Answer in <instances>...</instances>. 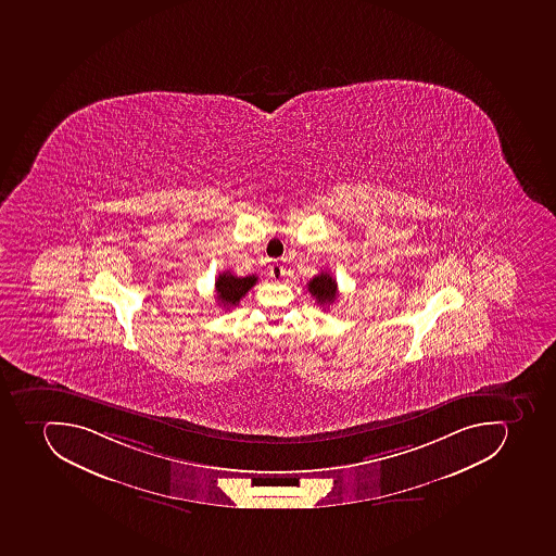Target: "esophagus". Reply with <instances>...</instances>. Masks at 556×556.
I'll use <instances>...</instances> for the list:
<instances>
[{"label": "esophagus", "mask_w": 556, "mask_h": 556, "mask_svg": "<svg viewBox=\"0 0 556 556\" xmlns=\"http://www.w3.org/2000/svg\"><path fill=\"white\" fill-rule=\"evenodd\" d=\"M285 267L280 265V263H274V265H270V274L271 279L274 280H280L282 277H285Z\"/></svg>", "instance_id": "esophagus-1"}]
</instances>
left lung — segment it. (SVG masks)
Segmentation results:
<instances>
[{"label":"left lung","mask_w":556,"mask_h":556,"mask_svg":"<svg viewBox=\"0 0 556 556\" xmlns=\"http://www.w3.org/2000/svg\"><path fill=\"white\" fill-rule=\"evenodd\" d=\"M337 280L329 276L328 271H320L319 276L308 282V291L323 307L337 300Z\"/></svg>","instance_id":"1"}]
</instances>
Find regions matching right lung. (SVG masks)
<instances>
[{
    "mask_svg": "<svg viewBox=\"0 0 556 556\" xmlns=\"http://www.w3.org/2000/svg\"><path fill=\"white\" fill-rule=\"evenodd\" d=\"M258 277H237L230 271H223L216 279V298H218L219 307L233 308L239 305L240 298L245 296L249 289L256 285Z\"/></svg>",
    "mask_w": 556,
    "mask_h": 556,
    "instance_id": "obj_1",
    "label": "right lung"
}]
</instances>
